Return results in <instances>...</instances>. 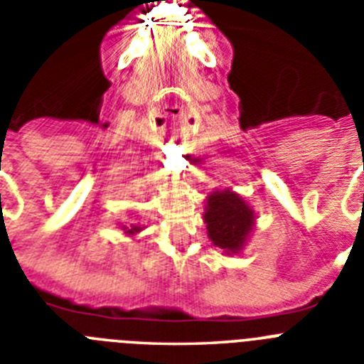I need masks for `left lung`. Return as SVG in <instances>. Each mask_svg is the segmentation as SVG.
I'll list each match as a JSON object with an SVG mask.
<instances>
[{
    "instance_id": "obj_1",
    "label": "left lung",
    "mask_w": 364,
    "mask_h": 364,
    "mask_svg": "<svg viewBox=\"0 0 364 364\" xmlns=\"http://www.w3.org/2000/svg\"><path fill=\"white\" fill-rule=\"evenodd\" d=\"M255 210L239 192L224 188L213 191L207 196L203 209V222L207 224V237L224 255H239L255 228Z\"/></svg>"
}]
</instances>
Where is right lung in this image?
Masks as SVG:
<instances>
[{"label":"right lung","instance_id":"add662e5","mask_svg":"<svg viewBox=\"0 0 364 364\" xmlns=\"http://www.w3.org/2000/svg\"><path fill=\"white\" fill-rule=\"evenodd\" d=\"M120 229L124 231L125 235H127V237H135V235H139L144 228L139 224H135V222H129V224H122Z\"/></svg>","mask_w":364,"mask_h":364}]
</instances>
